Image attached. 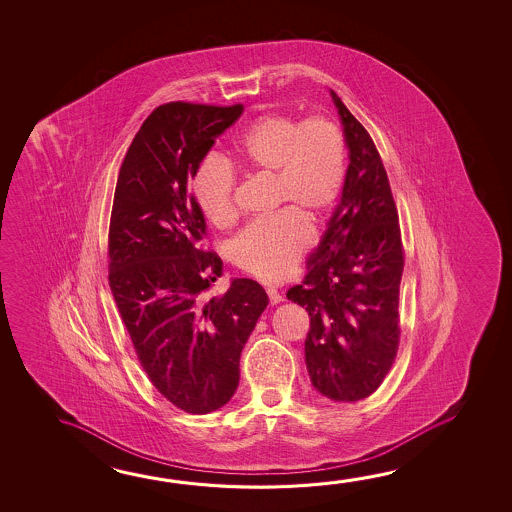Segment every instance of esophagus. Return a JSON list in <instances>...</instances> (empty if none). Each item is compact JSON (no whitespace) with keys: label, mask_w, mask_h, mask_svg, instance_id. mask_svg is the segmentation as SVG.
<instances>
[{"label":"esophagus","mask_w":512,"mask_h":512,"mask_svg":"<svg viewBox=\"0 0 512 512\" xmlns=\"http://www.w3.org/2000/svg\"><path fill=\"white\" fill-rule=\"evenodd\" d=\"M266 293H268L269 304H271V305L280 304V302H282V300H284V298H282V295H280V293H278V291H277V289H275V287H268V289H266Z\"/></svg>","instance_id":"34e87169"}]
</instances>
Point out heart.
Segmentation results:
<instances>
[{
    "label": "heart",
    "mask_w": 512,
    "mask_h": 512,
    "mask_svg": "<svg viewBox=\"0 0 512 512\" xmlns=\"http://www.w3.org/2000/svg\"><path fill=\"white\" fill-rule=\"evenodd\" d=\"M232 165L271 178V207H284L235 237L230 255L244 273L277 282L295 268L309 244V226L336 207L347 176L341 127L329 117L298 120L282 113L255 118L235 138ZM223 156L208 154L192 176V190L208 221L228 228L237 219V176Z\"/></svg>",
    "instance_id": "b5f03b06"
}]
</instances>
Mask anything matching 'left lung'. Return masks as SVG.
<instances>
[{
    "mask_svg": "<svg viewBox=\"0 0 512 512\" xmlns=\"http://www.w3.org/2000/svg\"><path fill=\"white\" fill-rule=\"evenodd\" d=\"M349 147L341 201L302 284L287 298L311 325L305 363L313 386L332 401L374 394L399 349L404 248L385 165L358 118L331 91Z\"/></svg>",
    "mask_w": 512,
    "mask_h": 512,
    "instance_id": "left-lung-1",
    "label": "left lung"
}]
</instances>
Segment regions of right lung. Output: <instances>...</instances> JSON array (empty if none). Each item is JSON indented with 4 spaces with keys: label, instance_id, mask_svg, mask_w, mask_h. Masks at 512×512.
Segmentation results:
<instances>
[{
    "label": "right lung",
    "instance_id": "add662e5",
    "mask_svg": "<svg viewBox=\"0 0 512 512\" xmlns=\"http://www.w3.org/2000/svg\"><path fill=\"white\" fill-rule=\"evenodd\" d=\"M243 104L167 102L145 118L118 172L109 221V287L154 388L187 413L225 406L244 343L268 305L252 278L208 287L223 260L205 250L207 221L190 180Z\"/></svg>",
    "mask_w": 512,
    "mask_h": 512
}]
</instances>
